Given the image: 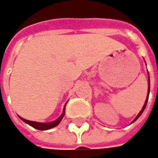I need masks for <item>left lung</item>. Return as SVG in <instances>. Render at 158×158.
Returning a JSON list of instances; mask_svg holds the SVG:
<instances>
[{
  "label": "left lung",
  "mask_w": 158,
  "mask_h": 158,
  "mask_svg": "<svg viewBox=\"0 0 158 158\" xmlns=\"http://www.w3.org/2000/svg\"><path fill=\"white\" fill-rule=\"evenodd\" d=\"M148 95H147V98H146V101H145V103H144L143 106V108H142L141 111L139 112V114L136 116V118H134V120L132 121V123H134V122H135V121L138 119V118L140 117V115H141L142 114H143V110H145V108H146V106H147V103H148V96H149V92H150V78H149V74H148Z\"/></svg>",
  "instance_id": "1"
}]
</instances>
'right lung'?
Wrapping results in <instances>:
<instances>
[{"instance_id": "right-lung-1", "label": "right lung", "mask_w": 158, "mask_h": 158, "mask_svg": "<svg viewBox=\"0 0 158 158\" xmlns=\"http://www.w3.org/2000/svg\"><path fill=\"white\" fill-rule=\"evenodd\" d=\"M68 103V102H67ZM67 103L65 104V106H64V108H63V110H62V114L58 117V118L56 119V120L52 121V122H49V123H40V122H35V121H30L28 120V119H25V118H22L20 116H19V118L23 120L24 123H28L29 125L32 126L33 128H35L36 129H39V130H48V129H52V128H54L57 125L59 124V123L62 121V118L64 117V114H65V108H66V105Z\"/></svg>"}]
</instances>
